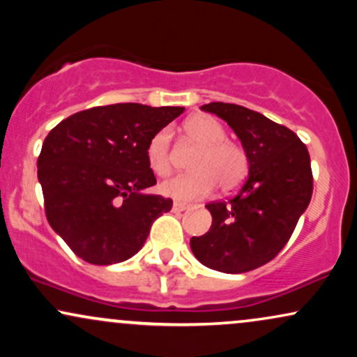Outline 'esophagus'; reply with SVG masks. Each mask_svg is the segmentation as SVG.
<instances>
[{
    "label": "esophagus",
    "mask_w": 357,
    "mask_h": 357,
    "mask_svg": "<svg viewBox=\"0 0 357 357\" xmlns=\"http://www.w3.org/2000/svg\"><path fill=\"white\" fill-rule=\"evenodd\" d=\"M190 204L188 203H181V202H174L173 203V211H176V213H179V211H186V210H190Z\"/></svg>",
    "instance_id": "obj_1"
}]
</instances>
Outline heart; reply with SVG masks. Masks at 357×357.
Returning <instances> with one entry per match:
<instances>
[{"label": "heart", "mask_w": 357, "mask_h": 357, "mask_svg": "<svg viewBox=\"0 0 357 357\" xmlns=\"http://www.w3.org/2000/svg\"><path fill=\"white\" fill-rule=\"evenodd\" d=\"M186 136L199 146L191 161L192 173L178 174L161 183L159 190L169 198L192 202L208 196L218 184L230 191L243 181L248 171V155L236 142L227 139V130L206 114L191 116L183 126ZM147 165L153 173L166 176L171 171V134L162 129L149 139L146 147Z\"/></svg>", "instance_id": "b5f03b06"}]
</instances>
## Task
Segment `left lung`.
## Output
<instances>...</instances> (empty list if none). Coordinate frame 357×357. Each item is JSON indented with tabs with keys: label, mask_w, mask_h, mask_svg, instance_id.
Segmentation results:
<instances>
[{
	"label": "left lung",
	"mask_w": 357,
	"mask_h": 357,
	"mask_svg": "<svg viewBox=\"0 0 357 357\" xmlns=\"http://www.w3.org/2000/svg\"><path fill=\"white\" fill-rule=\"evenodd\" d=\"M235 130L248 155V179L228 202L208 203L213 223L190 245L203 265L225 273H243L278 255L312 198L310 155L289 127L236 104L211 102Z\"/></svg>",
	"instance_id": "8db88e82"
}]
</instances>
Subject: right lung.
Instances as JSON below:
<instances>
[{"label": "right lung", "instance_id": "add662e5", "mask_svg": "<svg viewBox=\"0 0 357 357\" xmlns=\"http://www.w3.org/2000/svg\"><path fill=\"white\" fill-rule=\"evenodd\" d=\"M184 107L112 104L73 114L50 130L38 155L47 220L72 252L93 265L136 255L173 199L155 184L146 147Z\"/></svg>", "mask_w": 357, "mask_h": 357}]
</instances>
